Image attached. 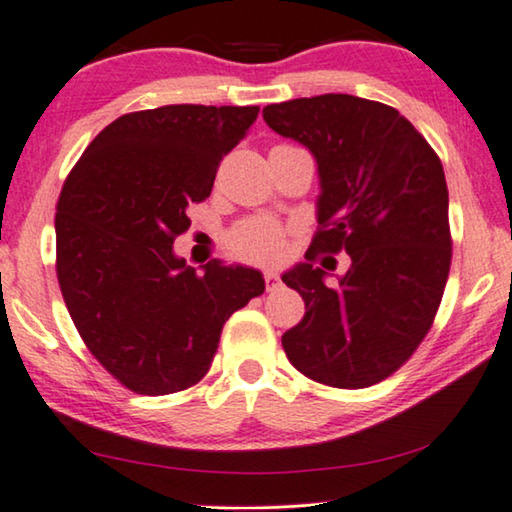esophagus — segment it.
<instances>
[{"label":"esophagus","instance_id":"34e87169","mask_svg":"<svg viewBox=\"0 0 512 512\" xmlns=\"http://www.w3.org/2000/svg\"><path fill=\"white\" fill-rule=\"evenodd\" d=\"M264 280H266V289H276L280 285V273L276 269H266Z\"/></svg>","mask_w":512,"mask_h":512}]
</instances>
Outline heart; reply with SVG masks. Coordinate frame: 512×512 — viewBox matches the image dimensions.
Here are the masks:
<instances>
[{
    "label": "heart",
    "mask_w": 512,
    "mask_h": 512,
    "mask_svg": "<svg viewBox=\"0 0 512 512\" xmlns=\"http://www.w3.org/2000/svg\"><path fill=\"white\" fill-rule=\"evenodd\" d=\"M236 257L246 262L273 264L285 255V230L269 218H253L236 227L230 236Z\"/></svg>",
    "instance_id": "obj_1"
}]
</instances>
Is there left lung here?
Listing matches in <instances>:
<instances>
[{"label": "left lung", "mask_w": 512, "mask_h": 512, "mask_svg": "<svg viewBox=\"0 0 512 512\" xmlns=\"http://www.w3.org/2000/svg\"><path fill=\"white\" fill-rule=\"evenodd\" d=\"M262 114L317 163L322 230L310 248L352 257L338 285L312 262L282 273L305 301L282 347L319 384H377L416 352L444 294L451 269L444 167L407 117L368 98H294Z\"/></svg>", "instance_id": "obj_1"}]
</instances>
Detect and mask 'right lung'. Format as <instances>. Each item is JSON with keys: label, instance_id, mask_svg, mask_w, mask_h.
Returning <instances> with one entry per match:
<instances>
[{"label": "right lung", "instance_id": "obj_1", "mask_svg": "<svg viewBox=\"0 0 512 512\" xmlns=\"http://www.w3.org/2000/svg\"><path fill=\"white\" fill-rule=\"evenodd\" d=\"M257 105H163L114 119L61 188L57 278L75 329L101 365L142 395L207 375L223 324L264 292L262 271L186 264L174 239L211 195L218 165Z\"/></svg>", "mask_w": 512, "mask_h": 512}]
</instances>
